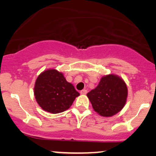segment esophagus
I'll return each instance as SVG.
<instances>
[{
  "instance_id": "esophagus-1",
  "label": "esophagus",
  "mask_w": 156,
  "mask_h": 156,
  "mask_svg": "<svg viewBox=\"0 0 156 156\" xmlns=\"http://www.w3.org/2000/svg\"><path fill=\"white\" fill-rule=\"evenodd\" d=\"M87 93V91L86 90V89H82V90L80 91L81 94H86Z\"/></svg>"
}]
</instances>
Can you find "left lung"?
I'll use <instances>...</instances> for the list:
<instances>
[{"mask_svg":"<svg viewBox=\"0 0 156 156\" xmlns=\"http://www.w3.org/2000/svg\"><path fill=\"white\" fill-rule=\"evenodd\" d=\"M94 110L104 117H111L124 107L128 88L124 80L116 74L102 76L98 86L87 94Z\"/></svg>","mask_w":156,"mask_h":156,"instance_id":"obj_1","label":"left lung"}]
</instances>
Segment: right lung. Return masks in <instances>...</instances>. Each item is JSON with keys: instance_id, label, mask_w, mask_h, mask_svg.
Returning <instances> with one entry per match:
<instances>
[{"instance_id": "1", "label": "right lung", "mask_w": 156, "mask_h": 156, "mask_svg": "<svg viewBox=\"0 0 156 156\" xmlns=\"http://www.w3.org/2000/svg\"><path fill=\"white\" fill-rule=\"evenodd\" d=\"M34 95L45 112L59 114L69 108L80 93L68 82L62 72L48 69L40 73L35 81Z\"/></svg>"}]
</instances>
